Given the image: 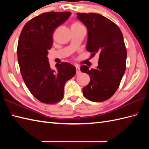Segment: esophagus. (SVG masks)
Masks as SVG:
<instances>
[{"mask_svg":"<svg viewBox=\"0 0 149 149\" xmlns=\"http://www.w3.org/2000/svg\"><path fill=\"white\" fill-rule=\"evenodd\" d=\"M80 73H81L80 68H79V67L78 66H76V74L79 75V74H80Z\"/></svg>","mask_w":149,"mask_h":149,"instance_id":"esophagus-1","label":"esophagus"}]
</instances>
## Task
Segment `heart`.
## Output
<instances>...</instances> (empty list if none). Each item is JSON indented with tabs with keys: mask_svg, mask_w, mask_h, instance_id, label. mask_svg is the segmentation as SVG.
<instances>
[{
	"mask_svg": "<svg viewBox=\"0 0 149 149\" xmlns=\"http://www.w3.org/2000/svg\"><path fill=\"white\" fill-rule=\"evenodd\" d=\"M72 27H83L82 26V24L79 22H75L74 23H73V24L72 25Z\"/></svg>",
	"mask_w": 149,
	"mask_h": 149,
	"instance_id": "b5f03b06",
	"label": "heart"
}]
</instances>
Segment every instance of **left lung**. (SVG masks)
<instances>
[{"mask_svg": "<svg viewBox=\"0 0 149 149\" xmlns=\"http://www.w3.org/2000/svg\"><path fill=\"white\" fill-rule=\"evenodd\" d=\"M77 18L87 27L86 50L92 56L99 54L95 69L81 66V71L90 77L83 93L88 100L102 102L116 92L125 71L127 50L123 34L117 25L100 14L77 13Z\"/></svg>", "mask_w": 149, "mask_h": 149, "instance_id": "1", "label": "left lung"}]
</instances>
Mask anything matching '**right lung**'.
I'll list each match as a JSON object with an SVG mask.
<instances>
[{
    "instance_id": "right-lung-1",
    "label": "right lung",
    "mask_w": 149,
    "mask_h": 149,
    "mask_svg": "<svg viewBox=\"0 0 149 149\" xmlns=\"http://www.w3.org/2000/svg\"><path fill=\"white\" fill-rule=\"evenodd\" d=\"M70 15L68 11L44 13L27 22L19 38L17 56L22 78L33 95L43 103L61 100L66 82L75 74V66L66 62L56 64L54 70L47 58L53 33Z\"/></svg>"
}]
</instances>
